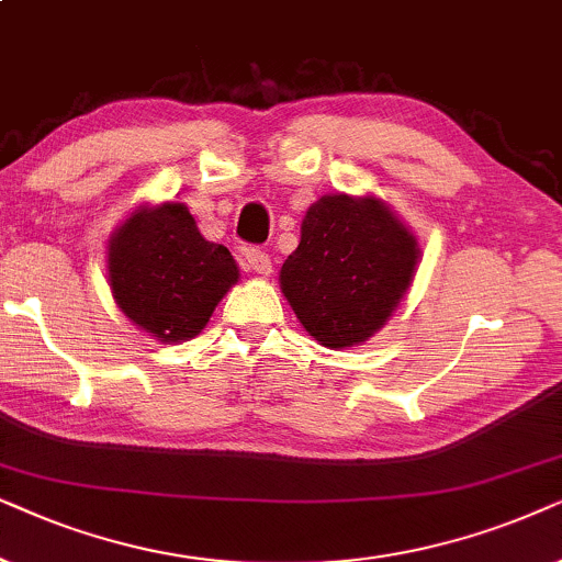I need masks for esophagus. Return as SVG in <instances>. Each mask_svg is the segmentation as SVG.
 Listing matches in <instances>:
<instances>
[{
	"label": "esophagus",
	"instance_id": "1",
	"mask_svg": "<svg viewBox=\"0 0 562 562\" xmlns=\"http://www.w3.org/2000/svg\"><path fill=\"white\" fill-rule=\"evenodd\" d=\"M246 265H249L254 272L261 274V277L272 274V259H269L267 254L259 251V249H246Z\"/></svg>",
	"mask_w": 562,
	"mask_h": 562
}]
</instances>
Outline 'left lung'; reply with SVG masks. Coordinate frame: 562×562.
Returning <instances> with one entry per match:
<instances>
[{
    "label": "left lung",
    "instance_id": "8db88e82",
    "mask_svg": "<svg viewBox=\"0 0 562 562\" xmlns=\"http://www.w3.org/2000/svg\"><path fill=\"white\" fill-rule=\"evenodd\" d=\"M422 261L414 231L375 194H324L303 215L301 244L280 269V290L301 326L326 349L380 331Z\"/></svg>",
    "mask_w": 562,
    "mask_h": 562
}]
</instances>
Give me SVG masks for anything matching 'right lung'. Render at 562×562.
<instances>
[{
    "label": "right lung",
    "mask_w": 562,
    "mask_h": 562,
    "mask_svg": "<svg viewBox=\"0 0 562 562\" xmlns=\"http://www.w3.org/2000/svg\"><path fill=\"white\" fill-rule=\"evenodd\" d=\"M108 282L125 318L161 344H182L238 282L223 244L200 234L184 203H140L108 238Z\"/></svg>",
    "instance_id": "right-lung-1"
}]
</instances>
